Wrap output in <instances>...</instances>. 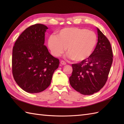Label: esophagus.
Segmentation results:
<instances>
[{
    "mask_svg": "<svg viewBox=\"0 0 124 124\" xmlns=\"http://www.w3.org/2000/svg\"><path fill=\"white\" fill-rule=\"evenodd\" d=\"M61 64L62 65H66V62H65V61H61Z\"/></svg>",
    "mask_w": 124,
    "mask_h": 124,
    "instance_id": "esophagus-1",
    "label": "esophagus"
}]
</instances>
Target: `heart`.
<instances>
[{"instance_id": "heart-1", "label": "heart", "mask_w": 124, "mask_h": 124, "mask_svg": "<svg viewBox=\"0 0 124 124\" xmlns=\"http://www.w3.org/2000/svg\"><path fill=\"white\" fill-rule=\"evenodd\" d=\"M97 41L93 31L85 28H67L56 35H51L48 46L54 56H59L67 49L68 56L76 62L85 60L92 54Z\"/></svg>"}]
</instances>
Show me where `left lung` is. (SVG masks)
Returning <instances> with one entry per match:
<instances>
[{"mask_svg":"<svg viewBox=\"0 0 124 124\" xmlns=\"http://www.w3.org/2000/svg\"><path fill=\"white\" fill-rule=\"evenodd\" d=\"M98 41L93 52L87 59L72 64L71 86L83 95H92L106 84L113 61L111 44L106 36L97 29Z\"/></svg>","mask_w":124,"mask_h":124,"instance_id":"1","label":"left lung"}]
</instances>
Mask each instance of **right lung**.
<instances>
[{
    "instance_id": "add662e5",
    "label": "right lung",
    "mask_w": 124,
    "mask_h": 124,
    "mask_svg": "<svg viewBox=\"0 0 124 124\" xmlns=\"http://www.w3.org/2000/svg\"><path fill=\"white\" fill-rule=\"evenodd\" d=\"M46 25L35 24L21 34L13 48L12 73L23 90L37 93L50 85L59 60L49 53L45 43Z\"/></svg>"
}]
</instances>
